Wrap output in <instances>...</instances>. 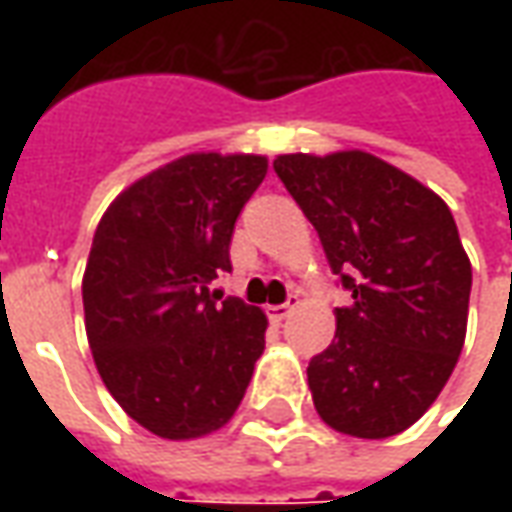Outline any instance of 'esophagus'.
I'll return each mask as SVG.
<instances>
[{"instance_id": "esophagus-1", "label": "esophagus", "mask_w": 512, "mask_h": 512, "mask_svg": "<svg viewBox=\"0 0 512 512\" xmlns=\"http://www.w3.org/2000/svg\"><path fill=\"white\" fill-rule=\"evenodd\" d=\"M299 293H293V296H288V301L285 304H277V307H268V315L274 318V321H285V318H290L293 312L299 310Z\"/></svg>"}]
</instances>
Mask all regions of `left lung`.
Segmentation results:
<instances>
[{
	"instance_id": "obj_1",
	"label": "left lung",
	"mask_w": 512,
	"mask_h": 512,
	"mask_svg": "<svg viewBox=\"0 0 512 512\" xmlns=\"http://www.w3.org/2000/svg\"><path fill=\"white\" fill-rule=\"evenodd\" d=\"M279 180L318 230L351 304L312 356V403L329 428L386 439L439 397L466 340L472 263L447 202L365 150L290 153Z\"/></svg>"
}]
</instances>
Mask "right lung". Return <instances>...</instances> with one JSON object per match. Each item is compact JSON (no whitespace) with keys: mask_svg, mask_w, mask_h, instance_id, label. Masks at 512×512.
Instances as JSON below:
<instances>
[{"mask_svg":"<svg viewBox=\"0 0 512 512\" xmlns=\"http://www.w3.org/2000/svg\"><path fill=\"white\" fill-rule=\"evenodd\" d=\"M266 156L189 153L131 183L106 208L82 279L84 326L120 408L161 439L230 422L266 348V315L222 299L235 219Z\"/></svg>","mask_w":512,"mask_h":512,"instance_id":"obj_1","label":"right lung"}]
</instances>
